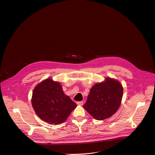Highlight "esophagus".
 Returning a JSON list of instances; mask_svg holds the SVG:
<instances>
[{
	"instance_id": "obj_1",
	"label": "esophagus",
	"mask_w": 155,
	"mask_h": 155,
	"mask_svg": "<svg viewBox=\"0 0 155 155\" xmlns=\"http://www.w3.org/2000/svg\"><path fill=\"white\" fill-rule=\"evenodd\" d=\"M77 104L79 106H82L84 104V102L83 101H78V102H77Z\"/></svg>"
}]
</instances>
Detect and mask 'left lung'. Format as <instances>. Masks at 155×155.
Segmentation results:
<instances>
[{"label":"left lung","mask_w":155,"mask_h":155,"mask_svg":"<svg viewBox=\"0 0 155 155\" xmlns=\"http://www.w3.org/2000/svg\"><path fill=\"white\" fill-rule=\"evenodd\" d=\"M123 87L117 80L106 78L90 91L84 109L96 120H103L115 114L121 104Z\"/></svg>","instance_id":"left-lung-1"}]
</instances>
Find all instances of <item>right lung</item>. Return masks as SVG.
Instances as JSON below:
<instances>
[{"label":"right lung","instance_id":"right-lung-1","mask_svg":"<svg viewBox=\"0 0 155 155\" xmlns=\"http://www.w3.org/2000/svg\"><path fill=\"white\" fill-rule=\"evenodd\" d=\"M31 103L38 117L50 124L63 123L77 107V104L64 94L60 84L51 78L35 87Z\"/></svg>","mask_w":155,"mask_h":155}]
</instances>
